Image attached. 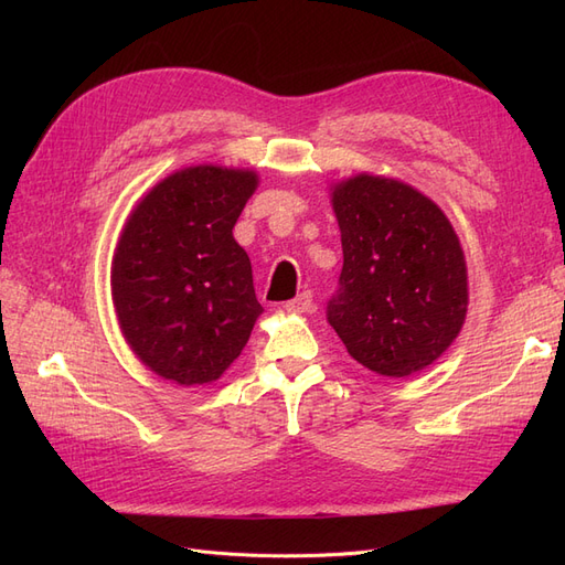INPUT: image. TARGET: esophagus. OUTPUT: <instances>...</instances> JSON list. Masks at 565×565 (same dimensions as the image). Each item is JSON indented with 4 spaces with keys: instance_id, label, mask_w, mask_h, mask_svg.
I'll return each instance as SVG.
<instances>
[{
    "instance_id": "obj_1",
    "label": "esophagus",
    "mask_w": 565,
    "mask_h": 565,
    "mask_svg": "<svg viewBox=\"0 0 565 565\" xmlns=\"http://www.w3.org/2000/svg\"><path fill=\"white\" fill-rule=\"evenodd\" d=\"M313 309H316V306H313L311 292H301L297 299L285 303V311L287 313H311Z\"/></svg>"
}]
</instances>
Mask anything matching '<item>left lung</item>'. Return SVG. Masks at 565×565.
Listing matches in <instances>:
<instances>
[{
    "label": "left lung",
    "instance_id": "obj_1",
    "mask_svg": "<svg viewBox=\"0 0 565 565\" xmlns=\"http://www.w3.org/2000/svg\"><path fill=\"white\" fill-rule=\"evenodd\" d=\"M344 266L328 320L353 361L401 380L436 363L469 309L465 249L438 204L361 172L330 188Z\"/></svg>",
    "mask_w": 565,
    "mask_h": 565
}]
</instances>
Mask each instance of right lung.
I'll list each match as a JSON object with an SVG mask.
<instances>
[{
	"label": "right lung",
	"instance_id": "right-lung-1",
	"mask_svg": "<svg viewBox=\"0 0 565 565\" xmlns=\"http://www.w3.org/2000/svg\"><path fill=\"white\" fill-rule=\"evenodd\" d=\"M256 188L254 169L183 167L125 221L110 266L115 316L134 355L167 382H216L264 313L233 237Z\"/></svg>",
	"mask_w": 565,
	"mask_h": 565
}]
</instances>
